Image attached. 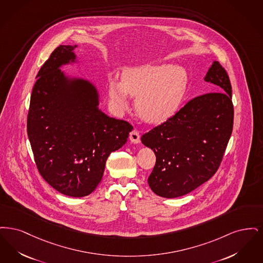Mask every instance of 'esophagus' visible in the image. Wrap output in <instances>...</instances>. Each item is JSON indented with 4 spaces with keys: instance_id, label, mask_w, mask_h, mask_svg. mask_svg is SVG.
Listing matches in <instances>:
<instances>
[{
    "instance_id": "1",
    "label": "esophagus",
    "mask_w": 263,
    "mask_h": 263,
    "mask_svg": "<svg viewBox=\"0 0 263 263\" xmlns=\"http://www.w3.org/2000/svg\"><path fill=\"white\" fill-rule=\"evenodd\" d=\"M129 140L134 143H139L140 136H139V133L137 132V129H134L129 133Z\"/></svg>"
}]
</instances>
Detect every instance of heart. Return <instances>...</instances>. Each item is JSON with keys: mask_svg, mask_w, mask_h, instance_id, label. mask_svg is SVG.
<instances>
[{"mask_svg": "<svg viewBox=\"0 0 263 263\" xmlns=\"http://www.w3.org/2000/svg\"><path fill=\"white\" fill-rule=\"evenodd\" d=\"M187 85V72L180 66H145L126 70L121 83L111 80L109 98L115 107L126 110V94L137 97L138 114L150 123H162L175 114Z\"/></svg>", "mask_w": 263, "mask_h": 263, "instance_id": "1", "label": "heart"}]
</instances>
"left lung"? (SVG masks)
I'll list each match as a JSON object with an SVG mask.
<instances>
[{
  "label": "left lung",
  "mask_w": 263,
  "mask_h": 263,
  "mask_svg": "<svg viewBox=\"0 0 263 263\" xmlns=\"http://www.w3.org/2000/svg\"><path fill=\"white\" fill-rule=\"evenodd\" d=\"M204 80L221 92L195 97L141 137L156 155L149 186L162 197L182 196L207 182L217 172L227 148L234 124L228 73L214 62Z\"/></svg>",
  "instance_id": "8db88e82"
}]
</instances>
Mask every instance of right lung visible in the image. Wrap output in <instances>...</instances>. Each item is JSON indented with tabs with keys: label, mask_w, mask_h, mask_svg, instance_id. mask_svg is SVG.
<instances>
[{
	"label": "right lung",
	"mask_w": 263,
	"mask_h": 263,
	"mask_svg": "<svg viewBox=\"0 0 263 263\" xmlns=\"http://www.w3.org/2000/svg\"><path fill=\"white\" fill-rule=\"evenodd\" d=\"M60 45L37 73L27 115V135L38 172L61 194L81 197L102 180L106 160L127 140L133 126L100 111L90 82L68 80L60 67L74 61Z\"/></svg>",
	"instance_id": "obj_1"
}]
</instances>
